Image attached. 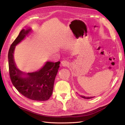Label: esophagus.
<instances>
[{
  "instance_id": "1",
  "label": "esophagus",
  "mask_w": 125,
  "mask_h": 125,
  "mask_svg": "<svg viewBox=\"0 0 125 125\" xmlns=\"http://www.w3.org/2000/svg\"><path fill=\"white\" fill-rule=\"evenodd\" d=\"M70 64L69 62H68L67 61H63L62 62V65L63 67H68Z\"/></svg>"
}]
</instances>
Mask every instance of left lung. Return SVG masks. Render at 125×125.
<instances>
[{"mask_svg": "<svg viewBox=\"0 0 125 125\" xmlns=\"http://www.w3.org/2000/svg\"><path fill=\"white\" fill-rule=\"evenodd\" d=\"M81 97L84 98V99H91V98H94V97H85V96H82V95H81Z\"/></svg>", "mask_w": 125, "mask_h": 125, "instance_id": "left-lung-1", "label": "left lung"}]
</instances>
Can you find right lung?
<instances>
[{
	"instance_id": "right-lung-1",
	"label": "right lung",
	"mask_w": 125,
	"mask_h": 125,
	"mask_svg": "<svg viewBox=\"0 0 125 125\" xmlns=\"http://www.w3.org/2000/svg\"><path fill=\"white\" fill-rule=\"evenodd\" d=\"M31 31V28L22 30L10 48L8 54L10 76L13 85L23 96L33 100L46 101L52 95L60 61L47 62L39 70L25 73L18 69L14 60L13 54L16 45Z\"/></svg>"
}]
</instances>
